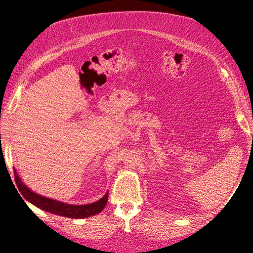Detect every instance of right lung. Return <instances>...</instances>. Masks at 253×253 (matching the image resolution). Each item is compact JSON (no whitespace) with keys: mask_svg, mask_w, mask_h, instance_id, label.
Wrapping results in <instances>:
<instances>
[{"mask_svg":"<svg viewBox=\"0 0 253 253\" xmlns=\"http://www.w3.org/2000/svg\"><path fill=\"white\" fill-rule=\"evenodd\" d=\"M14 178L15 182L20 191L21 195L25 200H28L38 208L42 209L44 211L50 212V213L69 217V218H85L92 215L98 214L99 212L103 210L106 203H108L109 192H106L105 195L100 199V200L86 205H71L63 202H59L56 200H52V199L40 196L37 193L31 191L26 185L20 180L19 176L16 173V170L14 171Z\"/></svg>","mask_w":253,"mask_h":253,"instance_id":"right-lung-1","label":"right lung"}]
</instances>
